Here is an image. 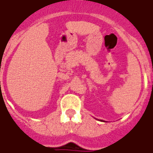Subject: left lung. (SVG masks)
<instances>
[{"label":"left lung","mask_w":153,"mask_h":153,"mask_svg":"<svg viewBox=\"0 0 153 153\" xmlns=\"http://www.w3.org/2000/svg\"><path fill=\"white\" fill-rule=\"evenodd\" d=\"M101 121H103V120H101ZM104 122H105V121H104Z\"/></svg>","instance_id":"8db88e82"}]
</instances>
